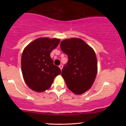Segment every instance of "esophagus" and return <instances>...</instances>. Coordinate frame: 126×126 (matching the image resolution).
<instances>
[{"mask_svg": "<svg viewBox=\"0 0 126 126\" xmlns=\"http://www.w3.org/2000/svg\"><path fill=\"white\" fill-rule=\"evenodd\" d=\"M59 67H60V69L62 70V69H63V65L62 64H60L59 65Z\"/></svg>", "mask_w": 126, "mask_h": 126, "instance_id": "1", "label": "esophagus"}]
</instances>
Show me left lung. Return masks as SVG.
Listing matches in <instances>:
<instances>
[{
  "label": "left lung",
  "instance_id": "8db88e82",
  "mask_svg": "<svg viewBox=\"0 0 126 126\" xmlns=\"http://www.w3.org/2000/svg\"><path fill=\"white\" fill-rule=\"evenodd\" d=\"M62 51L68 56L67 63L62 72L67 88L76 94L90 89L97 73V60L94 51L79 38L63 40Z\"/></svg>",
  "mask_w": 126,
  "mask_h": 126
}]
</instances>
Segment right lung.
Returning a JSON list of instances; mask_svg holds the SVG:
<instances>
[{"label":"right lung","instance_id":"1","mask_svg":"<svg viewBox=\"0 0 126 126\" xmlns=\"http://www.w3.org/2000/svg\"><path fill=\"white\" fill-rule=\"evenodd\" d=\"M59 39L39 38L25 47L21 58V69L25 83L40 92L49 89L56 76L61 73L53 64L50 53L57 47Z\"/></svg>","mask_w":126,"mask_h":126}]
</instances>
